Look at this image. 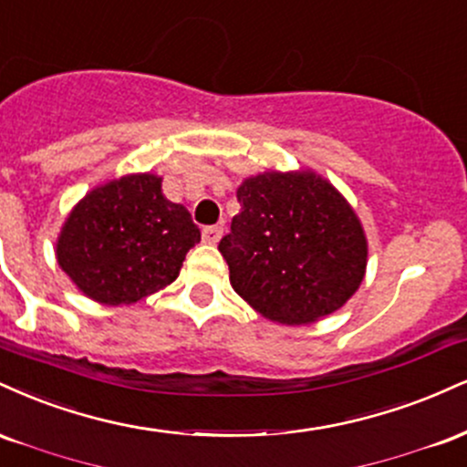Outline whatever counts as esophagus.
Returning a JSON list of instances; mask_svg holds the SVG:
<instances>
[{
    "instance_id": "34e87169",
    "label": "esophagus",
    "mask_w": 467,
    "mask_h": 467,
    "mask_svg": "<svg viewBox=\"0 0 467 467\" xmlns=\"http://www.w3.org/2000/svg\"><path fill=\"white\" fill-rule=\"evenodd\" d=\"M223 235V227L221 224H212V227L202 229V243L207 244H216Z\"/></svg>"
}]
</instances>
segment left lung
Masks as SVG:
<instances>
[{"label":"left lung","mask_w":467,"mask_h":467,"mask_svg":"<svg viewBox=\"0 0 467 467\" xmlns=\"http://www.w3.org/2000/svg\"><path fill=\"white\" fill-rule=\"evenodd\" d=\"M240 213L218 244L229 282L266 319L304 326L358 290L367 238L330 181L312 170L255 174L238 188Z\"/></svg>","instance_id":"obj_1"}]
</instances>
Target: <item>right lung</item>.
I'll return each mask as SVG.
<instances>
[{
  "label": "right lung",
  "mask_w": 467,
  "mask_h": 467,
  "mask_svg": "<svg viewBox=\"0 0 467 467\" xmlns=\"http://www.w3.org/2000/svg\"><path fill=\"white\" fill-rule=\"evenodd\" d=\"M196 243L199 227L163 196L161 177L126 174L93 188L69 212L57 260L89 299L129 306L172 284Z\"/></svg>",
  "instance_id": "1"
}]
</instances>
